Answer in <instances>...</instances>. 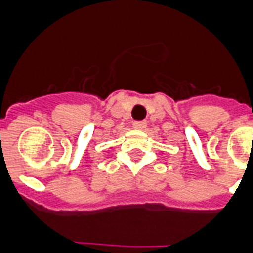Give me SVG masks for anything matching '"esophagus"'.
<instances>
[{"label":"esophagus","instance_id":"1","mask_svg":"<svg viewBox=\"0 0 253 253\" xmlns=\"http://www.w3.org/2000/svg\"><path fill=\"white\" fill-rule=\"evenodd\" d=\"M147 126V123L146 122H134L133 123V128L138 129V130H142Z\"/></svg>","mask_w":253,"mask_h":253}]
</instances>
